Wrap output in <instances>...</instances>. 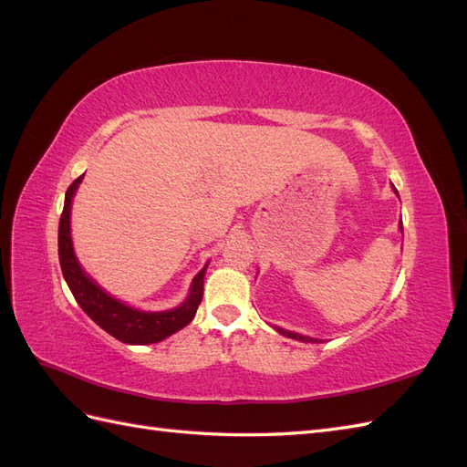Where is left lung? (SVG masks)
<instances>
[{
	"label": "left lung",
	"instance_id": "obj_1",
	"mask_svg": "<svg viewBox=\"0 0 467 467\" xmlns=\"http://www.w3.org/2000/svg\"><path fill=\"white\" fill-rule=\"evenodd\" d=\"M398 192V191H395ZM401 228V232H403V225H400ZM278 333H282V335H286V337H290V338H298V341H306V343H317L316 338H312V337H304V335H298V333H292V331H286V329H276Z\"/></svg>",
	"mask_w": 467,
	"mask_h": 467
}]
</instances>
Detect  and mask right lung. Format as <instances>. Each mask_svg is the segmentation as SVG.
Here are the masks:
<instances>
[{
	"mask_svg": "<svg viewBox=\"0 0 467 467\" xmlns=\"http://www.w3.org/2000/svg\"><path fill=\"white\" fill-rule=\"evenodd\" d=\"M83 175L78 177L66 191L64 210L58 225V257L62 275L72 290L76 302L101 329L122 343L130 345H150L163 341L165 337L177 333L179 329L189 325L199 309V304L204 294V268L194 276L191 294L175 309L169 312H138L122 302L115 300L112 296L103 292L95 282L81 271V266L74 255L72 237H69V208H72V199Z\"/></svg>",
	"mask_w": 467,
	"mask_h": 467,
	"instance_id": "right-lung-1",
	"label": "right lung"
}]
</instances>
